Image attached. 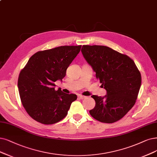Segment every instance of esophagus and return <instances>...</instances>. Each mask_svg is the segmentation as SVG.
<instances>
[{
	"mask_svg": "<svg viewBox=\"0 0 157 157\" xmlns=\"http://www.w3.org/2000/svg\"><path fill=\"white\" fill-rule=\"evenodd\" d=\"M78 98H80V99L83 100V99H84V98H86V96H83V95H78Z\"/></svg>",
	"mask_w": 157,
	"mask_h": 157,
	"instance_id": "34e87169",
	"label": "esophagus"
}]
</instances>
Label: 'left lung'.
Here are the masks:
<instances>
[{"label": "left lung", "instance_id": "obj_1", "mask_svg": "<svg viewBox=\"0 0 157 157\" xmlns=\"http://www.w3.org/2000/svg\"><path fill=\"white\" fill-rule=\"evenodd\" d=\"M82 54L107 90L105 96L92 95L96 101L90 114L103 123L116 122L134 106L142 78L135 62L127 55L105 46L83 45Z\"/></svg>", "mask_w": 157, "mask_h": 157}]
</instances>
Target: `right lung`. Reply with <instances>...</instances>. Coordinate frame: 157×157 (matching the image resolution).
I'll list each match as a JSON object with an SVG mask.
<instances>
[{"mask_svg": "<svg viewBox=\"0 0 157 157\" xmlns=\"http://www.w3.org/2000/svg\"><path fill=\"white\" fill-rule=\"evenodd\" d=\"M82 45L61 46L34 54L18 79L21 100L33 120L46 125L56 124L67 115L74 94L55 90L54 82L66 75L67 69L77 56Z\"/></svg>", "mask_w": 157, "mask_h": 157, "instance_id": "1", "label": "right lung"}]
</instances>
